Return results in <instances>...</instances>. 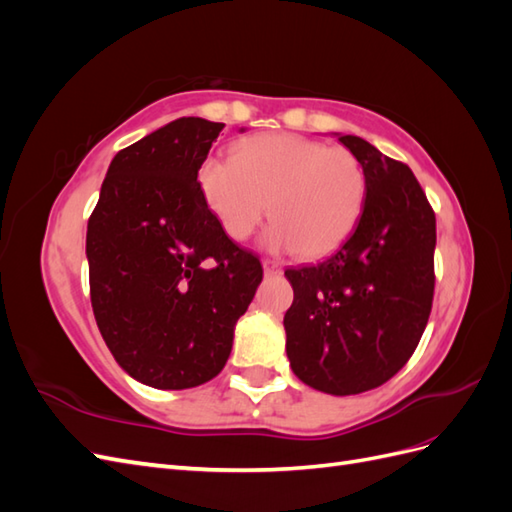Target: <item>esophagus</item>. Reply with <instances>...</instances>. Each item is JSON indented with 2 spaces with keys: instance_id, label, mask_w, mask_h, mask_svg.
<instances>
[{
  "instance_id": "obj_1",
  "label": "esophagus",
  "mask_w": 512,
  "mask_h": 512,
  "mask_svg": "<svg viewBox=\"0 0 512 512\" xmlns=\"http://www.w3.org/2000/svg\"><path fill=\"white\" fill-rule=\"evenodd\" d=\"M262 267H265V275H267V277H277V275H282V265H280V262H275V260H265V262H262Z\"/></svg>"
}]
</instances>
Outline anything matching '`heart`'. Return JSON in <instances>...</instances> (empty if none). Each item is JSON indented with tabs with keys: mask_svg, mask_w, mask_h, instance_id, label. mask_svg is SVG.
Masks as SVG:
<instances>
[{
	"mask_svg": "<svg viewBox=\"0 0 512 512\" xmlns=\"http://www.w3.org/2000/svg\"><path fill=\"white\" fill-rule=\"evenodd\" d=\"M200 192L230 239L245 241L267 215L265 245L327 256L342 245L365 205V170L346 147L297 134H258L232 147V162L209 158L198 170Z\"/></svg>",
	"mask_w": 512,
	"mask_h": 512,
	"instance_id": "1",
	"label": "heart"
}]
</instances>
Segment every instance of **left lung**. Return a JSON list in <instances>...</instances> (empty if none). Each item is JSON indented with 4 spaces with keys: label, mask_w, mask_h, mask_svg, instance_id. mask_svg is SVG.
I'll use <instances>...</instances> for the list:
<instances>
[{
    "label": "left lung",
    "mask_w": 512,
    "mask_h": 512,
    "mask_svg": "<svg viewBox=\"0 0 512 512\" xmlns=\"http://www.w3.org/2000/svg\"><path fill=\"white\" fill-rule=\"evenodd\" d=\"M339 143L365 170L363 213L333 256L286 269L294 301L284 329L294 376L356 395L391 380L421 342L436 286V213L406 164L359 136Z\"/></svg>",
    "instance_id": "obj_1"
}]
</instances>
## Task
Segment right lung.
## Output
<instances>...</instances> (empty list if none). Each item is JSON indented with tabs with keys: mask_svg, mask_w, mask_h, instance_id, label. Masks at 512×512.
Returning <instances> with one entry per match:
<instances>
[{
	"mask_svg": "<svg viewBox=\"0 0 512 512\" xmlns=\"http://www.w3.org/2000/svg\"><path fill=\"white\" fill-rule=\"evenodd\" d=\"M224 123L181 117L121 149L87 224L91 307L115 361L153 389L224 369L260 260L222 230L198 170Z\"/></svg>",
	"mask_w": 512,
	"mask_h": 512,
	"instance_id": "add662e5",
	"label": "right lung"
}]
</instances>
